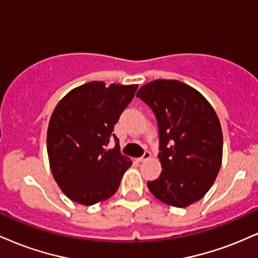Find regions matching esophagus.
I'll return each mask as SVG.
<instances>
[{"label": "esophagus", "mask_w": 258, "mask_h": 258, "mask_svg": "<svg viewBox=\"0 0 258 258\" xmlns=\"http://www.w3.org/2000/svg\"><path fill=\"white\" fill-rule=\"evenodd\" d=\"M150 158H152V153L146 152V153L143 154V156H141V158H138V161H139V162H144V161H147V160H149Z\"/></svg>", "instance_id": "obj_1"}]
</instances>
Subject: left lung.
Segmentation results:
<instances>
[{"label": "left lung", "instance_id": "left-lung-1", "mask_svg": "<svg viewBox=\"0 0 258 258\" xmlns=\"http://www.w3.org/2000/svg\"><path fill=\"white\" fill-rule=\"evenodd\" d=\"M152 108L159 127L162 171L147 185L156 199L174 207L200 200L222 165L223 135L212 105L178 80H154L136 94Z\"/></svg>", "mask_w": 258, "mask_h": 258}]
</instances>
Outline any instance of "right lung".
I'll use <instances>...</instances> for the list:
<instances>
[{
	"instance_id": "right-lung-1",
	"label": "right lung",
	"mask_w": 258,
	"mask_h": 258,
	"mask_svg": "<svg viewBox=\"0 0 258 258\" xmlns=\"http://www.w3.org/2000/svg\"><path fill=\"white\" fill-rule=\"evenodd\" d=\"M138 85L92 81L67 93L58 103L47 130L49 167L61 191L72 201L90 206L115 194L132 165L116 143L105 149L121 112Z\"/></svg>"
}]
</instances>
